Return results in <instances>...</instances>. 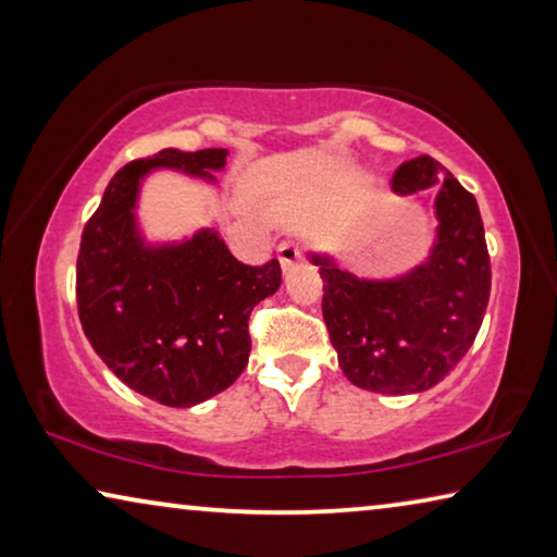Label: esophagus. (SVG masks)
<instances>
[{
    "label": "esophagus",
    "instance_id": "esophagus-1",
    "mask_svg": "<svg viewBox=\"0 0 557 557\" xmlns=\"http://www.w3.org/2000/svg\"><path fill=\"white\" fill-rule=\"evenodd\" d=\"M277 256H280V262H282V270H292L301 260V245L295 243V240L280 243Z\"/></svg>",
    "mask_w": 557,
    "mask_h": 557
}]
</instances>
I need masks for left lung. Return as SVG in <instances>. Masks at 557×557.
<instances>
[{"label": "left lung", "instance_id": "1", "mask_svg": "<svg viewBox=\"0 0 557 557\" xmlns=\"http://www.w3.org/2000/svg\"><path fill=\"white\" fill-rule=\"evenodd\" d=\"M435 159L398 166L395 194L440 184L437 238L430 258L408 275L363 280L312 252L324 280L322 314L338 366L358 388L405 395L437 385L465 358L484 322L492 265L476 199Z\"/></svg>", "mask_w": 557, "mask_h": 557}]
</instances>
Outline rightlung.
I'll return each instance as SVG.
<instances>
[{
    "label": "right lung",
    "mask_w": 557,
    "mask_h": 557,
    "mask_svg": "<svg viewBox=\"0 0 557 557\" xmlns=\"http://www.w3.org/2000/svg\"><path fill=\"white\" fill-rule=\"evenodd\" d=\"M228 149H162L110 178L83 228L75 299L88 342L117 379L169 408H191L238 379L250 356L252 307L275 295L277 260L252 268L231 256L219 233L149 245L137 199L154 169L215 182Z\"/></svg>",
    "instance_id": "1"
}]
</instances>
